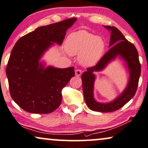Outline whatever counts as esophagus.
I'll return each instance as SVG.
<instances>
[{"instance_id": "34e87169", "label": "esophagus", "mask_w": 148, "mask_h": 148, "mask_svg": "<svg viewBox=\"0 0 148 148\" xmlns=\"http://www.w3.org/2000/svg\"><path fill=\"white\" fill-rule=\"evenodd\" d=\"M82 70L81 69H76L75 70V75L77 76H80L82 74Z\"/></svg>"}]
</instances>
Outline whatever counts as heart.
<instances>
[{
  "label": "heart",
  "mask_w": 148,
  "mask_h": 148,
  "mask_svg": "<svg viewBox=\"0 0 148 148\" xmlns=\"http://www.w3.org/2000/svg\"><path fill=\"white\" fill-rule=\"evenodd\" d=\"M105 49L106 42L103 38L84 29L71 33L65 40V53L72 56L79 54V62L85 67L94 66L98 63Z\"/></svg>",
  "instance_id": "1"
}]
</instances>
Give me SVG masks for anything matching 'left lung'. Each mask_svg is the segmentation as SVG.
Segmentation results:
<instances>
[{
    "mask_svg": "<svg viewBox=\"0 0 148 148\" xmlns=\"http://www.w3.org/2000/svg\"><path fill=\"white\" fill-rule=\"evenodd\" d=\"M110 32V49L95 66L87 69L81 76L83 95L87 106L90 110L99 112H110L121 108L134 97L140 75V64L135 46L126 39L115 27L104 26ZM119 58L126 63L129 73L126 88L114 100L110 102H99L93 95L96 72L102 71L112 62Z\"/></svg>",
    "mask_w": 148,
    "mask_h": 148,
    "instance_id": "1",
    "label": "left lung"
}]
</instances>
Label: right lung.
I'll return each instance as SVG.
<instances>
[{"mask_svg": "<svg viewBox=\"0 0 148 148\" xmlns=\"http://www.w3.org/2000/svg\"><path fill=\"white\" fill-rule=\"evenodd\" d=\"M76 21L69 18L39 27L14 46L6 74L12 99L25 111L48 114L60 106L61 90L74 76V68L47 66L41 58L54 43L62 45L67 30Z\"/></svg>", "mask_w": 148, "mask_h": 148, "instance_id": "add662e5", "label": "right lung"}]
</instances>
